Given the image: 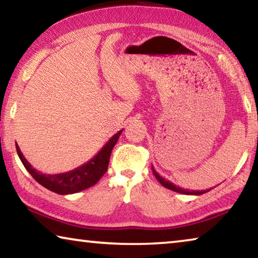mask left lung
I'll list each match as a JSON object with an SVG mask.
<instances>
[{
  "label": "left lung",
  "mask_w": 258,
  "mask_h": 258,
  "mask_svg": "<svg viewBox=\"0 0 258 258\" xmlns=\"http://www.w3.org/2000/svg\"><path fill=\"white\" fill-rule=\"evenodd\" d=\"M151 168H152V173H154V175L156 176V178L157 180L159 181V183L161 185H164L165 187H167V189H169V190H172V191H175V192H178V194H183V195H194V196H199V195H203V194H206V192H208V191H211V190H203V191H197V190H187V189H182V187H180V186H177V185H175L174 184V183H172L171 181H168V180H165L164 177H161L158 173L156 172V169L154 168V166H151Z\"/></svg>",
  "instance_id": "obj_1"
}]
</instances>
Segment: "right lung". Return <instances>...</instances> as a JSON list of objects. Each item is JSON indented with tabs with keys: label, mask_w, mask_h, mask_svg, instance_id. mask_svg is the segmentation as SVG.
Returning <instances> with one entry per match:
<instances>
[{
	"label": "right lung",
	"mask_w": 258,
	"mask_h": 258,
	"mask_svg": "<svg viewBox=\"0 0 258 258\" xmlns=\"http://www.w3.org/2000/svg\"><path fill=\"white\" fill-rule=\"evenodd\" d=\"M121 132H123V130L118 131L115 135H112L106 145L102 147V149L87 163L78 166L73 171L60 174H43L36 171L28 163V160L25 158L17 142L16 149L25 168L41 185L46 187L47 190L55 192V194L72 195L94 185L102 177L103 174L107 172L111 150L118 141Z\"/></svg>",
	"instance_id": "obj_1"
}]
</instances>
